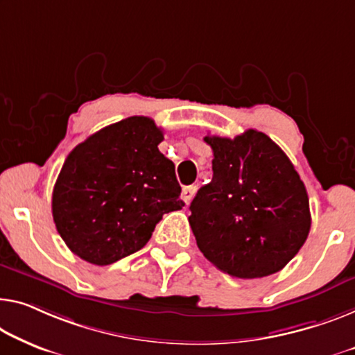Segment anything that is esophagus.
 Instances as JSON below:
<instances>
[{"instance_id": "obj_1", "label": "esophagus", "mask_w": 355, "mask_h": 355, "mask_svg": "<svg viewBox=\"0 0 355 355\" xmlns=\"http://www.w3.org/2000/svg\"><path fill=\"white\" fill-rule=\"evenodd\" d=\"M196 188L194 184H191V187H184L183 189H182V199L184 200V204H189L191 202V199L194 198V194H196Z\"/></svg>"}]
</instances>
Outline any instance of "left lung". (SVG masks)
<instances>
[{"instance_id": "8db88e82", "label": "left lung", "mask_w": 355, "mask_h": 355, "mask_svg": "<svg viewBox=\"0 0 355 355\" xmlns=\"http://www.w3.org/2000/svg\"><path fill=\"white\" fill-rule=\"evenodd\" d=\"M211 182L193 199L189 225L199 250L232 277L277 272L300 252L311 230L304 183L266 134L207 135Z\"/></svg>"}]
</instances>
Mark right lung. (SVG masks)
<instances>
[{"label":"right lung","mask_w":355,"mask_h":355,"mask_svg":"<svg viewBox=\"0 0 355 355\" xmlns=\"http://www.w3.org/2000/svg\"><path fill=\"white\" fill-rule=\"evenodd\" d=\"M146 116L103 127L73 150L52 191V216L68 248L107 266L146 245L164 214L180 210L175 166Z\"/></svg>","instance_id":"obj_1"}]
</instances>
